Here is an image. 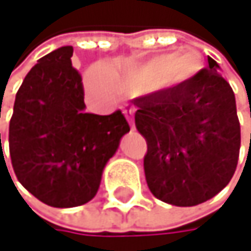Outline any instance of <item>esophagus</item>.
<instances>
[{
	"label": "esophagus",
	"mask_w": 251,
	"mask_h": 251,
	"mask_svg": "<svg viewBox=\"0 0 251 251\" xmlns=\"http://www.w3.org/2000/svg\"><path fill=\"white\" fill-rule=\"evenodd\" d=\"M123 114H125V117L128 119V122H129V125H131V128L134 129L135 126H134V108L132 107H125L123 108Z\"/></svg>",
	"instance_id": "esophagus-1"
}]
</instances>
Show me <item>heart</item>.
<instances>
[{
	"instance_id": "obj_1",
	"label": "heart",
	"mask_w": 251,
	"mask_h": 251,
	"mask_svg": "<svg viewBox=\"0 0 251 251\" xmlns=\"http://www.w3.org/2000/svg\"><path fill=\"white\" fill-rule=\"evenodd\" d=\"M201 68V56L195 50L159 53L143 62L123 64L107 73L94 68L86 75V87L94 98L107 101L116 95V89L140 91L157 84H181L190 80Z\"/></svg>"
}]
</instances>
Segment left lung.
Masks as SVG:
<instances>
[{"label": "left lung", "mask_w": 251, "mask_h": 251, "mask_svg": "<svg viewBox=\"0 0 251 251\" xmlns=\"http://www.w3.org/2000/svg\"><path fill=\"white\" fill-rule=\"evenodd\" d=\"M208 58L190 80L134 100L135 126L146 138L144 174L157 200L202 204L232 178L241 129L235 95Z\"/></svg>", "instance_id": "left-lung-1"}]
</instances>
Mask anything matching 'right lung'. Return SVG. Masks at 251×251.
Segmentation results:
<instances>
[{
    "label": "right lung",
    "mask_w": 251,
    "mask_h": 251,
    "mask_svg": "<svg viewBox=\"0 0 251 251\" xmlns=\"http://www.w3.org/2000/svg\"><path fill=\"white\" fill-rule=\"evenodd\" d=\"M71 56L73 47L65 46L38 59L16 94L8 128L17 180L56 208L94 198L105 164L129 132L120 110L108 116L84 113L81 75Z\"/></svg>",
    "instance_id": "obj_1"
}]
</instances>
